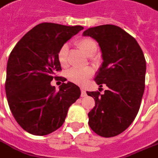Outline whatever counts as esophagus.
<instances>
[{
    "label": "esophagus",
    "mask_w": 158,
    "mask_h": 158,
    "mask_svg": "<svg viewBox=\"0 0 158 158\" xmlns=\"http://www.w3.org/2000/svg\"><path fill=\"white\" fill-rule=\"evenodd\" d=\"M81 96L82 97H85V96H87V92H86V91L83 88H81Z\"/></svg>",
    "instance_id": "esophagus-1"
}]
</instances>
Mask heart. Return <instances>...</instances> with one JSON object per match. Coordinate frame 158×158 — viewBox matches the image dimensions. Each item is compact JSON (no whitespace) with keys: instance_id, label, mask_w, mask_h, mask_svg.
<instances>
[{"instance_id":"b5f03b06","label":"heart","mask_w":158,"mask_h":158,"mask_svg":"<svg viewBox=\"0 0 158 158\" xmlns=\"http://www.w3.org/2000/svg\"><path fill=\"white\" fill-rule=\"evenodd\" d=\"M76 46L88 57L95 54L97 50V43L91 38H82L75 42ZM58 59L62 67H66L68 63V46L64 44L61 46L58 52ZM92 75L91 69H71L67 72V79L71 82L79 85H83Z\"/></svg>"}]
</instances>
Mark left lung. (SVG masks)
Segmentation results:
<instances>
[{"label":"left lung","instance_id":"obj_1","mask_svg":"<svg viewBox=\"0 0 158 158\" xmlns=\"http://www.w3.org/2000/svg\"><path fill=\"white\" fill-rule=\"evenodd\" d=\"M83 34L99 43L104 62L95 81L108 87L103 95L87 92L95 102L88 113V124L99 136H117L129 127L140 109L146 71L144 54L136 39L119 26H95Z\"/></svg>","mask_w":158,"mask_h":158}]
</instances>
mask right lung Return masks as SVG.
Returning <instances> with one entry per match:
<instances>
[{
	"instance_id": "1",
	"label": "right lung",
	"mask_w": 158,
	"mask_h": 158,
	"mask_svg": "<svg viewBox=\"0 0 158 158\" xmlns=\"http://www.w3.org/2000/svg\"><path fill=\"white\" fill-rule=\"evenodd\" d=\"M83 29L44 22L34 26L9 54L5 80L8 104L16 121L29 133L50 134L65 121L69 107L80 96L74 83L61 78L59 91L51 86L62 70L58 52L65 42Z\"/></svg>"
}]
</instances>
